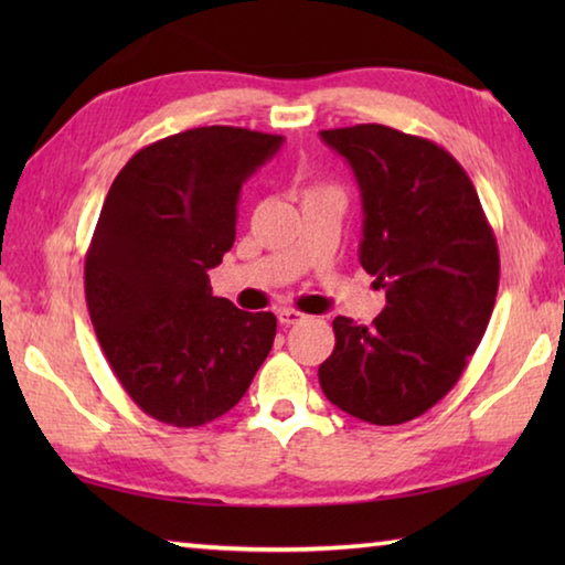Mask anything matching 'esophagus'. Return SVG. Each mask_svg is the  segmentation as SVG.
Instances as JSON below:
<instances>
[{"label":"esophagus","instance_id":"34e87169","mask_svg":"<svg viewBox=\"0 0 565 565\" xmlns=\"http://www.w3.org/2000/svg\"><path fill=\"white\" fill-rule=\"evenodd\" d=\"M311 317H306L303 311H296V309H281L279 311V321L284 323V327H291V323H303L309 321Z\"/></svg>","mask_w":565,"mask_h":565}]
</instances>
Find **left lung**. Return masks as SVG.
<instances>
[{"instance_id":"left-lung-1","label":"left lung","mask_w":565,"mask_h":565,"mask_svg":"<svg viewBox=\"0 0 565 565\" xmlns=\"http://www.w3.org/2000/svg\"><path fill=\"white\" fill-rule=\"evenodd\" d=\"M361 189L359 262L386 289L371 327L333 319L319 366L333 406L376 426L426 414L461 379L489 327L499 246L463 167L444 147L384 124L327 129Z\"/></svg>"}]
</instances>
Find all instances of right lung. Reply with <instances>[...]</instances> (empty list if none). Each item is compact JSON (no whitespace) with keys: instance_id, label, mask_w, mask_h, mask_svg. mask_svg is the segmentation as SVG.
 <instances>
[{"instance_id":"1","label":"right lung","mask_w":565,"mask_h":565,"mask_svg":"<svg viewBox=\"0 0 565 565\" xmlns=\"http://www.w3.org/2000/svg\"><path fill=\"white\" fill-rule=\"evenodd\" d=\"M284 137L199 127L139 149L94 228L84 294L114 376L145 414L191 428L232 411L276 337L271 311L212 296L244 181Z\"/></svg>"}]
</instances>
